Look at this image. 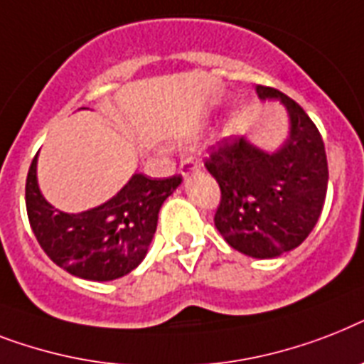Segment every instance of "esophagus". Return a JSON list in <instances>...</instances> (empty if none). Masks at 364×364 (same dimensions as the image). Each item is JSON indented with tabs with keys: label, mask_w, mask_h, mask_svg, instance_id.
I'll list each match as a JSON object with an SVG mask.
<instances>
[{
	"label": "esophagus",
	"mask_w": 364,
	"mask_h": 364,
	"mask_svg": "<svg viewBox=\"0 0 364 364\" xmlns=\"http://www.w3.org/2000/svg\"><path fill=\"white\" fill-rule=\"evenodd\" d=\"M197 171H199V164L193 158H186L180 161V174L182 176H190L191 173H197Z\"/></svg>",
	"instance_id": "34e87169"
}]
</instances>
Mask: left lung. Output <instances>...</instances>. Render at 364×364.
I'll list each match as a JSON object with an SVG mask.
<instances>
[{
    "label": "left lung",
    "mask_w": 364,
    "mask_h": 364,
    "mask_svg": "<svg viewBox=\"0 0 364 364\" xmlns=\"http://www.w3.org/2000/svg\"><path fill=\"white\" fill-rule=\"evenodd\" d=\"M261 100H280L289 136L269 154L244 136L212 146L205 161L222 197L214 225L231 248L270 259L297 248L318 222L329 182L323 139L301 105L280 90L257 86Z\"/></svg>",
    "instance_id": "1"
}]
</instances>
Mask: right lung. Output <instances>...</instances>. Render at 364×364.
<instances>
[{
  "label": "right lung",
  "instance_id": "1",
  "mask_svg": "<svg viewBox=\"0 0 364 364\" xmlns=\"http://www.w3.org/2000/svg\"><path fill=\"white\" fill-rule=\"evenodd\" d=\"M180 182L178 174L152 180L135 173L101 206L67 214L41 196L35 156L26 178V210L37 242L58 267L84 280L109 282L126 276L144 259L159 208Z\"/></svg>",
  "mask_w": 364,
  "mask_h": 364
}]
</instances>
